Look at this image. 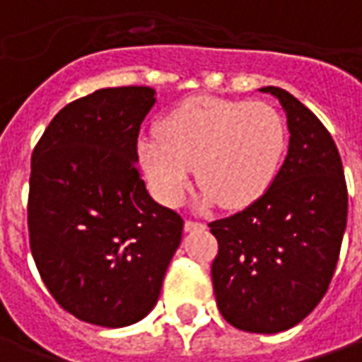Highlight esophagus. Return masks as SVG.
<instances>
[{"instance_id": "esophagus-1", "label": "esophagus", "mask_w": 362, "mask_h": 362, "mask_svg": "<svg viewBox=\"0 0 362 362\" xmlns=\"http://www.w3.org/2000/svg\"><path fill=\"white\" fill-rule=\"evenodd\" d=\"M199 229H205V225H203V223H199V221H191V219L185 221V231L187 233L199 231Z\"/></svg>"}]
</instances>
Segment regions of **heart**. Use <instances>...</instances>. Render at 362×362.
<instances>
[{
  "instance_id": "obj_1",
  "label": "heart",
  "mask_w": 362,
  "mask_h": 362,
  "mask_svg": "<svg viewBox=\"0 0 362 362\" xmlns=\"http://www.w3.org/2000/svg\"><path fill=\"white\" fill-rule=\"evenodd\" d=\"M285 147V121L273 105L197 95L171 109L159 133H141L135 149L143 175L165 205L185 199L195 165L203 207L221 201L241 209L265 195Z\"/></svg>"
}]
</instances>
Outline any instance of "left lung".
Returning <instances> with one entry per match:
<instances>
[{
  "instance_id": "8db88e82",
  "label": "left lung",
  "mask_w": 362,
  "mask_h": 362,
  "mask_svg": "<svg viewBox=\"0 0 362 362\" xmlns=\"http://www.w3.org/2000/svg\"><path fill=\"white\" fill-rule=\"evenodd\" d=\"M261 91L287 115V157L263 197L209 225L219 243L211 279L225 321L273 334L299 325L327 293L349 197L341 155L317 115L281 87Z\"/></svg>"
}]
</instances>
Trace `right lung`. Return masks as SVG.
<instances>
[{
    "mask_svg": "<svg viewBox=\"0 0 362 362\" xmlns=\"http://www.w3.org/2000/svg\"><path fill=\"white\" fill-rule=\"evenodd\" d=\"M151 87L97 89L53 117L31 155L29 243L45 287L79 321L119 329L157 305L183 219L137 171Z\"/></svg>",
    "mask_w": 362,
    "mask_h": 362,
    "instance_id": "add662e5",
    "label": "right lung"
}]
</instances>
